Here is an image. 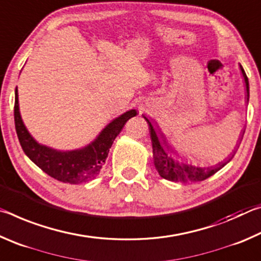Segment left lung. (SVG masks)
<instances>
[{
	"instance_id": "1",
	"label": "left lung",
	"mask_w": 261,
	"mask_h": 261,
	"mask_svg": "<svg viewBox=\"0 0 261 261\" xmlns=\"http://www.w3.org/2000/svg\"><path fill=\"white\" fill-rule=\"evenodd\" d=\"M241 70L243 77H244L246 96L247 101H249V81H247L244 69L241 67ZM144 118L146 120L149 125V135H151L153 146L154 165H155L159 175L163 178L173 180V182L183 183L201 182V180H205L206 178L211 177L212 175H214L216 171H219L221 168L226 166L232 159V156L230 155V158H227L226 161L220 162L219 165H216L214 167H205L198 165V163L178 159L167 145L165 138H163V135L161 134V131L159 130V127H156V125H154L146 116H144Z\"/></svg>"
}]
</instances>
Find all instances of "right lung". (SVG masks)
I'll list each match as a JSON object with an SVG mask.
<instances>
[{"instance_id": "1", "label": "right lung", "mask_w": 261, "mask_h": 261, "mask_svg": "<svg viewBox=\"0 0 261 261\" xmlns=\"http://www.w3.org/2000/svg\"><path fill=\"white\" fill-rule=\"evenodd\" d=\"M14 115L17 137L26 155L50 177L63 183L78 184L98 176L115 138L120 135L126 121L136 116L137 112L132 109L121 115L106 126V129L91 145L71 152H57L55 149L41 146L31 137L19 114L17 87L15 91Z\"/></svg>"}]
</instances>
